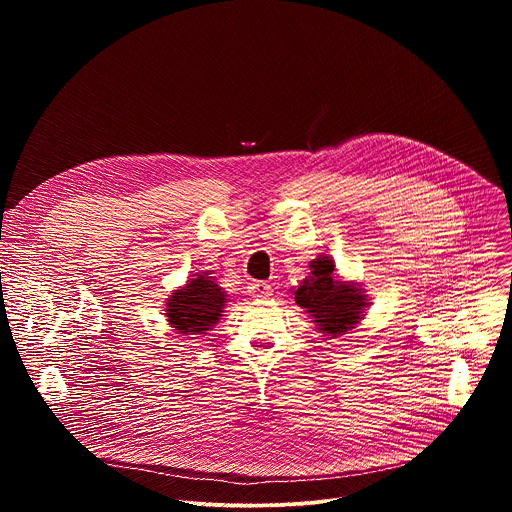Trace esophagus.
<instances>
[{
	"mask_svg": "<svg viewBox=\"0 0 512 512\" xmlns=\"http://www.w3.org/2000/svg\"><path fill=\"white\" fill-rule=\"evenodd\" d=\"M247 289L253 298H269L271 296V285L265 281H251L247 285Z\"/></svg>",
	"mask_w": 512,
	"mask_h": 512,
	"instance_id": "1",
	"label": "esophagus"
}]
</instances>
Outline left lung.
Masks as SVG:
<instances>
[{
  "label": "left lung",
  "mask_w": 512,
  "mask_h": 512,
  "mask_svg": "<svg viewBox=\"0 0 512 512\" xmlns=\"http://www.w3.org/2000/svg\"><path fill=\"white\" fill-rule=\"evenodd\" d=\"M310 267L312 275L294 291L296 304L314 318L320 332L330 338L342 336L362 320L367 298L354 283L334 277L330 257H318Z\"/></svg>",
  "instance_id": "8db88e82"
}]
</instances>
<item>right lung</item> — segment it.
I'll return each instance as SVG.
<instances>
[{
    "label": "right lung",
    "mask_w": 512,
    "mask_h": 512,
    "mask_svg": "<svg viewBox=\"0 0 512 512\" xmlns=\"http://www.w3.org/2000/svg\"><path fill=\"white\" fill-rule=\"evenodd\" d=\"M225 304V291L204 271L168 298L166 316L180 334H206L221 318Z\"/></svg>",
    "instance_id": "1"
}]
</instances>
